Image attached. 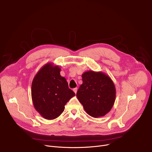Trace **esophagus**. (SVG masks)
Wrapping results in <instances>:
<instances>
[{"mask_svg":"<svg viewBox=\"0 0 152 152\" xmlns=\"http://www.w3.org/2000/svg\"><path fill=\"white\" fill-rule=\"evenodd\" d=\"M77 88H73V91H74V92H75V94H76V93H77Z\"/></svg>","mask_w":152,"mask_h":152,"instance_id":"obj_1","label":"esophagus"}]
</instances>
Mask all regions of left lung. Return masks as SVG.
I'll return each mask as SVG.
<instances>
[{"label":"left lung","mask_w":152,"mask_h":152,"mask_svg":"<svg viewBox=\"0 0 152 152\" xmlns=\"http://www.w3.org/2000/svg\"><path fill=\"white\" fill-rule=\"evenodd\" d=\"M76 96L91 117L104 116L114 106L116 90L110 77L102 72L88 71L83 75Z\"/></svg>","instance_id":"obj_1"}]
</instances>
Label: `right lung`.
<instances>
[{
	"label": "right lung",
	"mask_w": 152,
	"mask_h": 152,
	"mask_svg": "<svg viewBox=\"0 0 152 152\" xmlns=\"http://www.w3.org/2000/svg\"><path fill=\"white\" fill-rule=\"evenodd\" d=\"M60 67L51 62L43 66L32 83V99L37 112L48 120L55 119L65 109V105L75 95L61 76Z\"/></svg>",
	"instance_id": "right-lung-1"
}]
</instances>
